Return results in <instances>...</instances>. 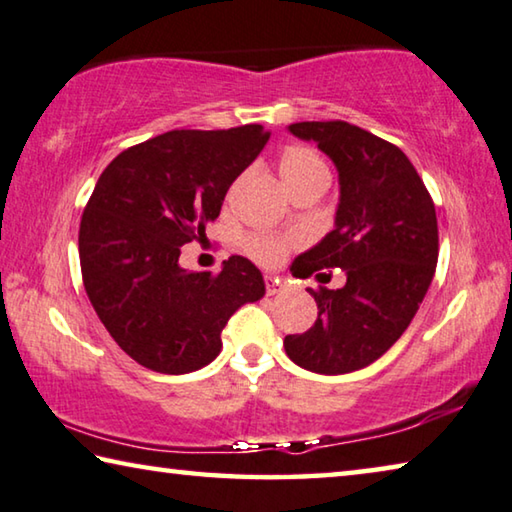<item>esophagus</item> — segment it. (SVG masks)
<instances>
[{"label": "esophagus", "instance_id": "esophagus-1", "mask_svg": "<svg viewBox=\"0 0 512 512\" xmlns=\"http://www.w3.org/2000/svg\"><path fill=\"white\" fill-rule=\"evenodd\" d=\"M283 290V281L279 279V276H265V292L267 295H279V292Z\"/></svg>", "mask_w": 512, "mask_h": 512}]
</instances>
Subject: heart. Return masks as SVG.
<instances>
[{
  "instance_id": "heart-1",
  "label": "heart",
  "mask_w": 512,
  "mask_h": 512,
  "mask_svg": "<svg viewBox=\"0 0 512 512\" xmlns=\"http://www.w3.org/2000/svg\"><path fill=\"white\" fill-rule=\"evenodd\" d=\"M279 174L288 190L295 192L304 188H315L329 183V167L322 161V156L315 149L306 145H292L283 149L279 158ZM242 249L249 258H254L258 265L272 267L279 265L286 258L288 240L276 236H247L242 240Z\"/></svg>"
}]
</instances>
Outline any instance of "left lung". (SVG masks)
I'll list each match as a JSON object with an SVG mask.
<instances>
[{
	"instance_id": "8db88e82",
	"label": "left lung",
	"mask_w": 512,
	"mask_h": 512,
	"mask_svg": "<svg viewBox=\"0 0 512 512\" xmlns=\"http://www.w3.org/2000/svg\"><path fill=\"white\" fill-rule=\"evenodd\" d=\"M288 131L338 167L335 229L295 258L299 279L340 267V290H311L317 320L286 335L292 363L317 374L363 370L408 329L438 265V220L420 174L397 145L354 124L297 122Z\"/></svg>"
}]
</instances>
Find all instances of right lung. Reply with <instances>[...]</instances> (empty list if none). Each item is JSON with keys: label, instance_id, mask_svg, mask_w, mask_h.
I'll list each match as a JSON object with an SVG mask.
<instances>
[{"label": "right lung", "instance_id": "obj_1", "mask_svg": "<svg viewBox=\"0 0 512 512\" xmlns=\"http://www.w3.org/2000/svg\"><path fill=\"white\" fill-rule=\"evenodd\" d=\"M270 131H167L108 163L79 226L83 286L124 354L161 374H188L217 358L222 329L265 295L242 256L222 270L190 272L181 247L206 236L226 190L261 154Z\"/></svg>", "mask_w": 512, "mask_h": 512}]
</instances>
